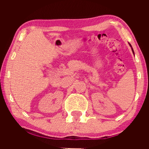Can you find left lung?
I'll use <instances>...</instances> for the list:
<instances>
[{"instance_id":"left-lung-1","label":"left lung","mask_w":149,"mask_h":149,"mask_svg":"<svg viewBox=\"0 0 149 149\" xmlns=\"http://www.w3.org/2000/svg\"><path fill=\"white\" fill-rule=\"evenodd\" d=\"M131 46V45H130ZM132 51H133V49H132Z\"/></svg>"}]
</instances>
